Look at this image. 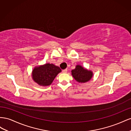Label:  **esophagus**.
<instances>
[{
    "label": "esophagus",
    "mask_w": 131,
    "mask_h": 131,
    "mask_svg": "<svg viewBox=\"0 0 131 131\" xmlns=\"http://www.w3.org/2000/svg\"><path fill=\"white\" fill-rule=\"evenodd\" d=\"M67 71H68V69H67L62 70V72H63V73H66Z\"/></svg>",
    "instance_id": "obj_1"
}]
</instances>
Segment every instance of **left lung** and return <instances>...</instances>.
<instances>
[{"label":"left lung","mask_w":131,"mask_h":131,"mask_svg":"<svg viewBox=\"0 0 131 131\" xmlns=\"http://www.w3.org/2000/svg\"><path fill=\"white\" fill-rule=\"evenodd\" d=\"M71 72L74 80L80 83H85L89 81L93 76L92 71L85 69L80 65H76V68L72 70Z\"/></svg>","instance_id":"1"}]
</instances>
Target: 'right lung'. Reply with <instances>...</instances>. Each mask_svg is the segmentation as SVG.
<instances>
[{"instance_id":"right-lung-1","label":"right lung","mask_w":131,"mask_h":131,"mask_svg":"<svg viewBox=\"0 0 131 131\" xmlns=\"http://www.w3.org/2000/svg\"><path fill=\"white\" fill-rule=\"evenodd\" d=\"M61 71L59 67L48 63L35 67L32 71V77L33 81L39 85L47 86L51 84L55 77Z\"/></svg>"}]
</instances>
